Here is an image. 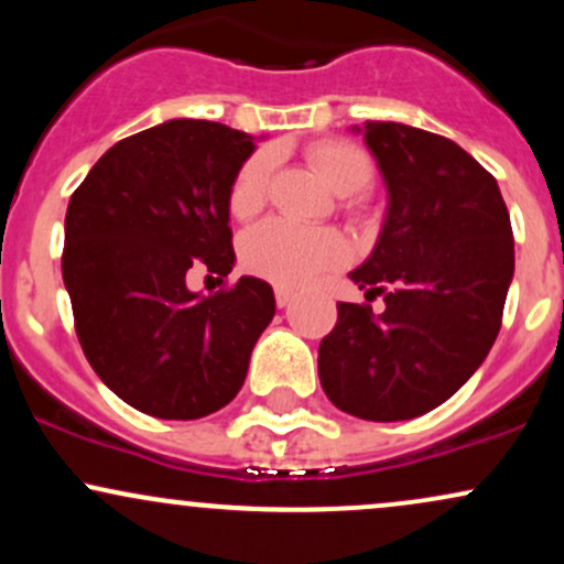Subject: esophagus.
<instances>
[{
  "mask_svg": "<svg viewBox=\"0 0 564 564\" xmlns=\"http://www.w3.org/2000/svg\"><path fill=\"white\" fill-rule=\"evenodd\" d=\"M294 291L291 289H286V286H278L275 289V302H278V307H289L291 302H294Z\"/></svg>",
  "mask_w": 564,
  "mask_h": 564,
  "instance_id": "34e87169",
  "label": "esophagus"
}]
</instances>
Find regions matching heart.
I'll return each mask as SVG.
<instances>
[{
    "instance_id": "b5f03b06",
    "label": "heart",
    "mask_w": 564,
    "mask_h": 564,
    "mask_svg": "<svg viewBox=\"0 0 564 564\" xmlns=\"http://www.w3.org/2000/svg\"><path fill=\"white\" fill-rule=\"evenodd\" d=\"M310 164L321 180L339 196H352L371 183L373 166L364 148L347 140H323L310 145ZM273 153L260 151L232 177L228 204L238 219L254 217L268 198ZM349 246L341 232L332 228H302L289 219H264L243 232L241 264L249 273L268 278L281 286H302L323 270L345 264Z\"/></svg>"
}]
</instances>
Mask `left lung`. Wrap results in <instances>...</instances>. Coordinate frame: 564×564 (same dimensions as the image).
Here are the masks:
<instances>
[{
    "mask_svg": "<svg viewBox=\"0 0 564 564\" xmlns=\"http://www.w3.org/2000/svg\"><path fill=\"white\" fill-rule=\"evenodd\" d=\"M387 185L377 246L349 278L384 313L339 302L321 341L326 398L366 422L432 411L488 358L514 275V238L496 177L462 145L398 121H366Z\"/></svg>",
    "mask_w": 564,
    "mask_h": 564,
    "instance_id": "obj_1",
    "label": "left lung"
}]
</instances>
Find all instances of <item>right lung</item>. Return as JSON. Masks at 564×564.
<instances>
[{
	"label": "right lung",
	"instance_id": "add662e5",
	"mask_svg": "<svg viewBox=\"0 0 564 564\" xmlns=\"http://www.w3.org/2000/svg\"><path fill=\"white\" fill-rule=\"evenodd\" d=\"M254 138L172 119L116 142L68 200L63 283L89 366L156 419L209 416L236 398L275 315L270 283L241 275L200 296L191 268L236 264L228 193Z\"/></svg>",
	"mask_w": 564,
	"mask_h": 564
}]
</instances>
